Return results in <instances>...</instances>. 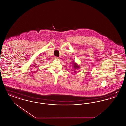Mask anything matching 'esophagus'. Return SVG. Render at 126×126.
Returning a JSON list of instances; mask_svg holds the SVG:
<instances>
[{"label": "esophagus", "mask_w": 126, "mask_h": 126, "mask_svg": "<svg viewBox=\"0 0 126 126\" xmlns=\"http://www.w3.org/2000/svg\"><path fill=\"white\" fill-rule=\"evenodd\" d=\"M54 59H55V60H59V59H60V58H59V57H54Z\"/></svg>", "instance_id": "esophagus-1"}]
</instances>
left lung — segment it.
<instances>
[{
    "label": "left lung",
    "mask_w": 126,
    "mask_h": 126,
    "mask_svg": "<svg viewBox=\"0 0 126 126\" xmlns=\"http://www.w3.org/2000/svg\"><path fill=\"white\" fill-rule=\"evenodd\" d=\"M74 65V67L75 68V69H78L79 68V66H78V65H77V63H75L74 61H73V63H72ZM75 72H76V71H75Z\"/></svg>",
    "instance_id": "8db88e82"
}]
</instances>
